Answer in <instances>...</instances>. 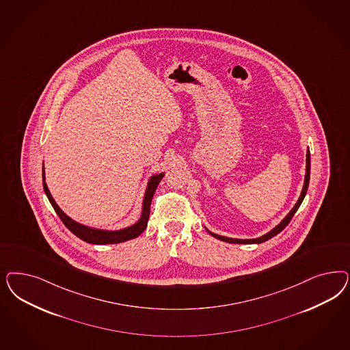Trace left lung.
<instances>
[{"label":"left lung","mask_w":350,"mask_h":350,"mask_svg":"<svg viewBox=\"0 0 350 350\" xmlns=\"http://www.w3.org/2000/svg\"><path fill=\"white\" fill-rule=\"evenodd\" d=\"M309 178H310V153H309V149H308V152H306V174H305L303 192L300 194V197H299L296 204L293 206V210L287 214V216L283 219L282 221H281L278 226H275L274 229H271L269 233H267V234H264V236H261V237L255 238V239H236V238L223 237V236H217V234L211 233V232H210V234H211L213 237L217 238V239H220V241H224V242H228V243H261V242H265V241L271 239V237L277 236L280 232H282L286 226H288V223L291 221L293 215L297 211V208L300 207V204L303 202L305 194H306V191H308V187H309Z\"/></svg>","instance_id":"1"}]
</instances>
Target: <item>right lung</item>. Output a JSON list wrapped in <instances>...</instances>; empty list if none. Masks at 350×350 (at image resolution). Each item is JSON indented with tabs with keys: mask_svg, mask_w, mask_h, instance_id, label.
<instances>
[{
	"mask_svg": "<svg viewBox=\"0 0 350 350\" xmlns=\"http://www.w3.org/2000/svg\"><path fill=\"white\" fill-rule=\"evenodd\" d=\"M163 178V174H158L150 178V180L148 183L147 192L144 196V201H143V213H142V217L140 220L134 224V226L124 228L121 230H99V229H94V228H89V226H82L76 223L75 220H72L69 216L64 214L60 207L57 206V202L54 201L51 193L49 191L47 185L45 183V170H42V181H44V191H45L46 196L49 198V201L51 203V206L54 207L55 213L57 216L60 217V220L63 221V224L67 226L68 229L77 237L81 238L82 241L88 242V243H92V245H108V243H121L124 241L133 239V238L139 237L147 228L148 219H149V213H150V203H152V198L153 194L157 189L158 184L161 179Z\"/></svg>",
	"mask_w": 350,
	"mask_h": 350,
	"instance_id": "obj_1",
	"label": "right lung"
}]
</instances>
